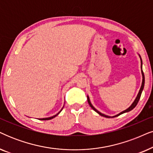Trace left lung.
Masks as SVG:
<instances>
[{
	"label": "left lung",
	"instance_id": "1",
	"mask_svg": "<svg viewBox=\"0 0 153 153\" xmlns=\"http://www.w3.org/2000/svg\"><path fill=\"white\" fill-rule=\"evenodd\" d=\"M139 55V57H140V63H141V65H140V67H141V74H142V78H143V79H142V84H141V86H140V90H139V92H138V95H137V96H136V99H135L134 101V102H133L132 104L131 105V106L129 107V108H128L127 109H126V110H124V111H122V112H121L120 113H119V114H117V115H114V116L110 117V116L106 115V114H102V113H101L100 112H99L98 110H97L95 108L94 106H93V105L91 104V101H90V99H89V97H88V96H87V99H88V102L89 105L91 106V108H92L93 110H94V111H96V112L97 113H98V114H100V116H102V117H107V118H110V117H117V116H119V115H120V114H123V113H125V112H129V111L132 110L133 109H134V108H135V107L136 106V105L138 104V101H139V100H140V96H141L142 91H143V88H144V84H145V76H144L143 72V69H142V65H143L142 59H141V57H140V55Z\"/></svg>",
	"mask_w": 153,
	"mask_h": 153
}]
</instances>
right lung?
Instances as JSON below:
<instances>
[{
  "mask_svg": "<svg viewBox=\"0 0 153 153\" xmlns=\"http://www.w3.org/2000/svg\"><path fill=\"white\" fill-rule=\"evenodd\" d=\"M63 108H64V106H63V107H62V109H61V110H60V111H59V112L58 113H57V114H55V115H54V116L50 117H46V118H41V119H39V120H52V119H53V118H54V117H56V116H57V115H58V114H59V112H61V111H62V109H63Z\"/></svg>",
  "mask_w": 153,
  "mask_h": 153,
  "instance_id": "obj_1",
  "label": "right lung"
}]
</instances>
